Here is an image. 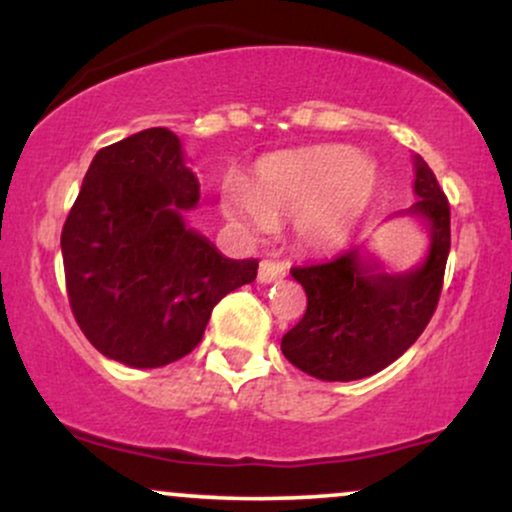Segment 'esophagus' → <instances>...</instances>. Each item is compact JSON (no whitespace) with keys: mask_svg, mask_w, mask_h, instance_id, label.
I'll use <instances>...</instances> for the list:
<instances>
[{"mask_svg":"<svg viewBox=\"0 0 512 512\" xmlns=\"http://www.w3.org/2000/svg\"><path fill=\"white\" fill-rule=\"evenodd\" d=\"M286 276V264L284 262H272V260H262L260 272H257V279L260 284H272V281H279Z\"/></svg>","mask_w":512,"mask_h":512,"instance_id":"esophagus-1","label":"esophagus"}]
</instances>
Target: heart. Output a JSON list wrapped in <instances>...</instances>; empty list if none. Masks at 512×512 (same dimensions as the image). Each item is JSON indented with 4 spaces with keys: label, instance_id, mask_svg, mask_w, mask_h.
I'll return each mask as SVG.
<instances>
[{
    "label": "heart",
    "instance_id": "heart-1",
    "mask_svg": "<svg viewBox=\"0 0 512 512\" xmlns=\"http://www.w3.org/2000/svg\"><path fill=\"white\" fill-rule=\"evenodd\" d=\"M378 190V168L346 146H308L257 161L250 180L226 175L219 185L223 219L245 238L291 223L305 252H332L349 240Z\"/></svg>",
    "mask_w": 512,
    "mask_h": 512
}]
</instances>
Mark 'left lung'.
Masks as SVG:
<instances>
[{"label": "left lung", "mask_w": 512, "mask_h": 512, "mask_svg": "<svg viewBox=\"0 0 512 512\" xmlns=\"http://www.w3.org/2000/svg\"><path fill=\"white\" fill-rule=\"evenodd\" d=\"M414 195L402 216L428 233L424 260L404 272H387L361 245L330 262L293 267L308 308L281 339L296 368L330 383L378 373L409 349L436 313L450 252V204L436 175L414 158Z\"/></svg>", "instance_id": "obj_1"}]
</instances>
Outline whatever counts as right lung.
Instances as JSON below:
<instances>
[{
  "label": "right lung",
  "instance_id": "right-lung-1",
  "mask_svg": "<svg viewBox=\"0 0 512 512\" xmlns=\"http://www.w3.org/2000/svg\"><path fill=\"white\" fill-rule=\"evenodd\" d=\"M197 202V175L166 127L93 156L60 245L72 313L103 356L168 366L202 342L226 293L255 281L257 260H228L187 226Z\"/></svg>",
  "mask_w": 512,
  "mask_h": 512
}]
</instances>
